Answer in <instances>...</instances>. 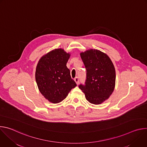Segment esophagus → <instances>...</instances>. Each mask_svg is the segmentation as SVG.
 Listing matches in <instances>:
<instances>
[{
  "mask_svg": "<svg viewBox=\"0 0 147 147\" xmlns=\"http://www.w3.org/2000/svg\"><path fill=\"white\" fill-rule=\"evenodd\" d=\"M74 81H75V82H76L77 84L78 85V84H79V78H78V77H76V78H74Z\"/></svg>",
  "mask_w": 147,
  "mask_h": 147,
  "instance_id": "obj_1",
  "label": "esophagus"
}]
</instances>
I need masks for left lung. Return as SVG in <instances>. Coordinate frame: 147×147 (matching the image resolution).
<instances>
[{"label": "left lung", "instance_id": "left-lung-1", "mask_svg": "<svg viewBox=\"0 0 147 147\" xmlns=\"http://www.w3.org/2000/svg\"><path fill=\"white\" fill-rule=\"evenodd\" d=\"M87 70L85 85L79 88L91 103L99 105L113 93L116 82V71L110 57L99 50L90 49L80 53Z\"/></svg>", "mask_w": 147, "mask_h": 147}]
</instances>
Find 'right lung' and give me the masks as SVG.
<instances>
[{"label": "right lung", "instance_id": "obj_1", "mask_svg": "<svg viewBox=\"0 0 147 147\" xmlns=\"http://www.w3.org/2000/svg\"><path fill=\"white\" fill-rule=\"evenodd\" d=\"M70 56L63 49H55L42 56L36 67L35 80L45 99L57 103L64 100L77 84L66 64Z\"/></svg>", "mask_w": 147, "mask_h": 147}]
</instances>
